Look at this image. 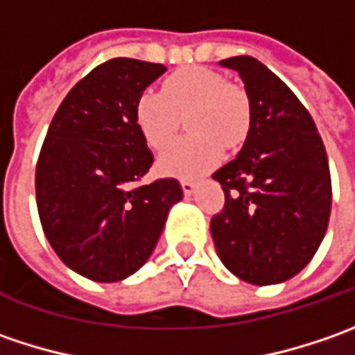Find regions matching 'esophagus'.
Segmentation results:
<instances>
[{"mask_svg": "<svg viewBox=\"0 0 355 355\" xmlns=\"http://www.w3.org/2000/svg\"><path fill=\"white\" fill-rule=\"evenodd\" d=\"M182 189H184L185 196H191L196 191V184L191 180H182Z\"/></svg>", "mask_w": 355, "mask_h": 355, "instance_id": "obj_1", "label": "esophagus"}]
</instances>
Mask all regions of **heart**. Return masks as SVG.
Listing matches in <instances>:
<instances>
[{
	"label": "heart",
	"mask_w": 355,
	"mask_h": 355,
	"mask_svg": "<svg viewBox=\"0 0 355 355\" xmlns=\"http://www.w3.org/2000/svg\"><path fill=\"white\" fill-rule=\"evenodd\" d=\"M187 116L185 136L162 154L157 168L173 178H199L223 157V144L235 148L249 130V98L227 78L205 67H185L171 73L162 92L144 90L134 106V120L144 142L164 150L173 140L182 116Z\"/></svg>",
	"instance_id": "obj_1"
}]
</instances>
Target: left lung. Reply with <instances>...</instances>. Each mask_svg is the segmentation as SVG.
Segmentation results:
<instances>
[{"instance_id":"left-lung-1","label":"left lung","mask_w":355,"mask_h":355,"mask_svg":"<svg viewBox=\"0 0 355 355\" xmlns=\"http://www.w3.org/2000/svg\"><path fill=\"white\" fill-rule=\"evenodd\" d=\"M219 64L241 76L251 122L237 157L213 173L225 191V207L211 219L213 243L237 279L279 284L310 263L326 235V148L306 108L263 62L243 55Z\"/></svg>"}]
</instances>
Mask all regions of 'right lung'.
Segmentation results:
<instances>
[{"instance_id": "obj_1", "label": "right lung", "mask_w": 355, "mask_h": 355, "mask_svg": "<svg viewBox=\"0 0 355 355\" xmlns=\"http://www.w3.org/2000/svg\"><path fill=\"white\" fill-rule=\"evenodd\" d=\"M164 64L118 57L98 64L64 96L41 148L39 219L64 265L96 282H118L150 259L178 180L138 185L154 156L134 120L138 96Z\"/></svg>"}]
</instances>
